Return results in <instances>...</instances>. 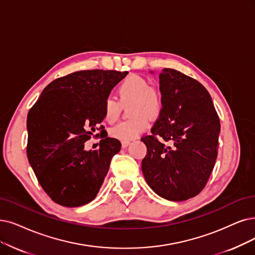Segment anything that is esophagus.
<instances>
[{
	"label": "esophagus",
	"instance_id": "1",
	"mask_svg": "<svg viewBox=\"0 0 255 255\" xmlns=\"http://www.w3.org/2000/svg\"><path fill=\"white\" fill-rule=\"evenodd\" d=\"M128 144H129V141H122L121 142V145H122V147H124V148L128 147Z\"/></svg>",
	"mask_w": 255,
	"mask_h": 255
}]
</instances>
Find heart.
<instances>
[{
    "instance_id": "obj_1",
    "label": "heart",
    "mask_w": 255,
    "mask_h": 255,
    "mask_svg": "<svg viewBox=\"0 0 255 255\" xmlns=\"http://www.w3.org/2000/svg\"><path fill=\"white\" fill-rule=\"evenodd\" d=\"M117 92L122 104L133 101L130 105V114L134 118L121 121L111 128L110 134L120 141H130L148 128V117L156 118L160 115L163 107L162 96L156 88L149 87L145 78L137 74H130L125 78ZM120 103L113 97L106 99L104 115L108 122H114L119 118L121 113Z\"/></svg>"
}]
</instances>
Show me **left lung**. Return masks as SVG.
<instances>
[{"label": "left lung", "instance_id": "left-lung-1", "mask_svg": "<svg viewBox=\"0 0 255 255\" xmlns=\"http://www.w3.org/2000/svg\"><path fill=\"white\" fill-rule=\"evenodd\" d=\"M159 84L163 107L151 134L141 138L147 148L141 168L157 195L185 201L205 187L215 166L220 119L208 91L198 80L163 69Z\"/></svg>", "mask_w": 255, "mask_h": 255}]
</instances>
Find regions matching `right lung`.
Masks as SVG:
<instances>
[{"instance_id":"add662e5","label":"right lung","mask_w":255,"mask_h":255,"mask_svg":"<svg viewBox=\"0 0 255 255\" xmlns=\"http://www.w3.org/2000/svg\"><path fill=\"white\" fill-rule=\"evenodd\" d=\"M128 73L87 70L68 74L50 83L30 109L28 161L57 204L78 207L97 196L121 143L108 134L101 136L103 130L99 149L85 150V142L99 129L106 99Z\"/></svg>"}]
</instances>
